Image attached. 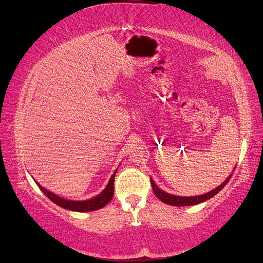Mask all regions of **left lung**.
Segmentation results:
<instances>
[{
	"label": "left lung",
	"instance_id": "left-lung-1",
	"mask_svg": "<svg viewBox=\"0 0 263 263\" xmlns=\"http://www.w3.org/2000/svg\"><path fill=\"white\" fill-rule=\"evenodd\" d=\"M230 178H232V174H230V176L224 181V183H221V184L218 187L214 189L213 191H211V192H209V193H205L203 195H197V196H190V197H187V196H177V195L165 193V192H163L162 190H160L155 184V182H154L153 179H150V183H151V186H153L155 195L161 202H163L165 204L172 205V206H191V205H196V204H200L202 202L208 201V200H210L211 197L216 195L221 189H224V186L227 184L228 181L230 180Z\"/></svg>",
	"mask_w": 263,
	"mask_h": 263
}]
</instances>
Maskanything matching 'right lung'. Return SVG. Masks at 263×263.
Returning a JSON list of instances; mask_svg holds the SVG:
<instances>
[{"mask_svg":"<svg viewBox=\"0 0 263 263\" xmlns=\"http://www.w3.org/2000/svg\"><path fill=\"white\" fill-rule=\"evenodd\" d=\"M116 171L113 173L112 178H110L107 186L105 187V190L103 192L95 196L91 200L87 201H68L65 200V198H61L59 196H57L55 194L49 192L46 189H44L42 185H39L37 183V185L41 189L42 192L49 198L50 201H52L54 204H57L58 206L62 209H66L69 211H76V212H91V211H97L99 209L104 208V206L110 202V200L113 198L114 195V179H115V174Z\"/></svg>","mask_w":263,"mask_h":263,"instance_id":"obj_1","label":"right lung"}]
</instances>
